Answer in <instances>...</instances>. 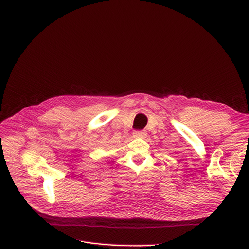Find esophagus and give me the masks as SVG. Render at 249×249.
<instances>
[{"label":"esophagus","mask_w":249,"mask_h":249,"mask_svg":"<svg viewBox=\"0 0 249 249\" xmlns=\"http://www.w3.org/2000/svg\"><path fill=\"white\" fill-rule=\"evenodd\" d=\"M133 135H134V137H145L146 132L145 131H134Z\"/></svg>","instance_id":"obj_1"}]
</instances>
